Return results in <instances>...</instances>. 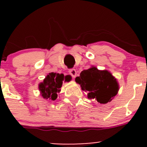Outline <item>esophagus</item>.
Listing matches in <instances>:
<instances>
[{
    "label": "esophagus",
    "instance_id": "obj_1",
    "mask_svg": "<svg viewBox=\"0 0 147 147\" xmlns=\"http://www.w3.org/2000/svg\"><path fill=\"white\" fill-rule=\"evenodd\" d=\"M69 73L72 75V78H75L77 76V71L75 69H71L69 70Z\"/></svg>",
    "mask_w": 147,
    "mask_h": 147
}]
</instances>
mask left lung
I'll return each mask as SVG.
<instances>
[{
  "mask_svg": "<svg viewBox=\"0 0 147 147\" xmlns=\"http://www.w3.org/2000/svg\"><path fill=\"white\" fill-rule=\"evenodd\" d=\"M75 82L87 92L88 98L95 99L100 104L112 101L119 90V83L109 71L94 66L82 71Z\"/></svg>",
  "mask_w": 147,
  "mask_h": 147,
  "instance_id": "8db88e82",
  "label": "left lung"
}]
</instances>
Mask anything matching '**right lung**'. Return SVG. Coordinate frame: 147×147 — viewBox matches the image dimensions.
I'll return each instance as SVG.
<instances>
[{"instance_id": "obj_1", "label": "right lung", "mask_w": 147, "mask_h": 147, "mask_svg": "<svg viewBox=\"0 0 147 147\" xmlns=\"http://www.w3.org/2000/svg\"><path fill=\"white\" fill-rule=\"evenodd\" d=\"M67 82L66 76L63 74L50 72L42 82L38 85L41 96L44 99L54 101L57 98V94L60 92L63 82Z\"/></svg>"}]
</instances>
